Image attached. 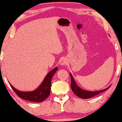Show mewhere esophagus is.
I'll use <instances>...</instances> for the list:
<instances>
[{"label":"esophagus","mask_w":122,"mask_h":122,"mask_svg":"<svg viewBox=\"0 0 122 122\" xmlns=\"http://www.w3.org/2000/svg\"><path fill=\"white\" fill-rule=\"evenodd\" d=\"M66 63H67V61H66V58H61V59H60L59 61V64L61 65H66Z\"/></svg>","instance_id":"34e87169"}]
</instances>
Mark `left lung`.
<instances>
[{"instance_id":"obj_1","label":"left lung","mask_w":122,"mask_h":122,"mask_svg":"<svg viewBox=\"0 0 122 122\" xmlns=\"http://www.w3.org/2000/svg\"><path fill=\"white\" fill-rule=\"evenodd\" d=\"M70 76L71 78V88L73 93L76 95V96L79 97V98H82V99H89V98H91L93 97L97 96V95L99 94V93H102L103 92H104L106 90L109 89L110 88L108 87L106 89L102 90L100 91L97 92H89V91H86L84 90H83L80 88L79 87L76 86V83H75L74 80L73 79L72 76L71 74H70Z\"/></svg>"}]
</instances>
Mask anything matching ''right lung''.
Masks as SVG:
<instances>
[{
    "mask_svg": "<svg viewBox=\"0 0 122 122\" xmlns=\"http://www.w3.org/2000/svg\"><path fill=\"white\" fill-rule=\"evenodd\" d=\"M57 70L58 68L56 67L54 69L50 71L46 75L39 87L34 91L23 92H20L16 89L10 84H9L14 92L17 94L19 97L26 101L34 102H41L46 99L49 96L51 89V78Z\"/></svg>",
    "mask_w": 122,
    "mask_h": 122,
    "instance_id": "obj_1",
    "label": "right lung"
}]
</instances>
